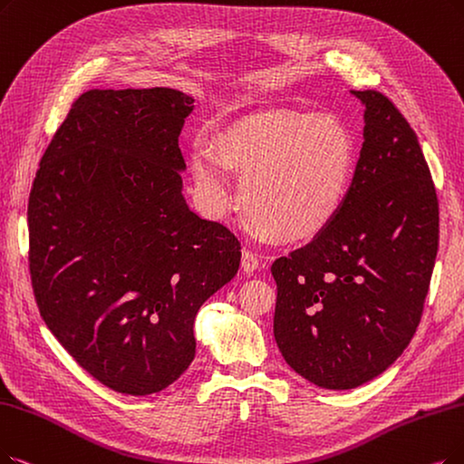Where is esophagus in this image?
<instances>
[{
    "mask_svg": "<svg viewBox=\"0 0 464 464\" xmlns=\"http://www.w3.org/2000/svg\"><path fill=\"white\" fill-rule=\"evenodd\" d=\"M242 268H244L246 274H251L258 268V258H256L255 253H251L247 249L242 253Z\"/></svg>",
    "mask_w": 464,
    "mask_h": 464,
    "instance_id": "esophagus-1",
    "label": "esophagus"
}]
</instances>
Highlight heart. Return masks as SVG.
I'll use <instances>...</instances> for the list:
<instances>
[{"mask_svg":"<svg viewBox=\"0 0 464 464\" xmlns=\"http://www.w3.org/2000/svg\"><path fill=\"white\" fill-rule=\"evenodd\" d=\"M196 192L209 213L227 211L234 192L225 171L242 175L249 218L277 242H304L341 213L356 171V146L333 116L266 108L220 129L190 154Z\"/></svg>","mask_w":464,"mask_h":464,"instance_id":"obj_1","label":"heart"}]
</instances>
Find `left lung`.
<instances>
[{
	"label": "left lung",
	"mask_w": 464,
	"mask_h": 464,
	"mask_svg": "<svg viewBox=\"0 0 464 464\" xmlns=\"http://www.w3.org/2000/svg\"><path fill=\"white\" fill-rule=\"evenodd\" d=\"M337 218L276 258L274 337L306 381L348 391L381 375L413 339L438 253V196L417 135L379 91Z\"/></svg>",
	"instance_id": "8db88e82"
}]
</instances>
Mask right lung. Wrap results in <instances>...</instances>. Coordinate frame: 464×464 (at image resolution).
Returning a JSON list of instances; mask_svg holds the SVG:
<instances>
[{
	"label": "right lung",
	"instance_id": "obj_1",
	"mask_svg": "<svg viewBox=\"0 0 464 464\" xmlns=\"http://www.w3.org/2000/svg\"><path fill=\"white\" fill-rule=\"evenodd\" d=\"M177 89H91L72 102L28 199L30 277L47 327L89 375L129 396L173 384L196 356L199 306L242 247L182 196Z\"/></svg>",
	"mask_w": 464,
	"mask_h": 464
}]
</instances>
